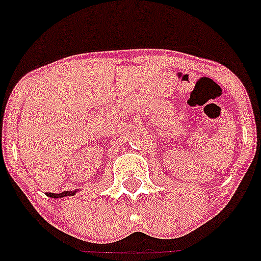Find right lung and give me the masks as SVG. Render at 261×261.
I'll return each mask as SVG.
<instances>
[{
    "label": "right lung",
    "instance_id": "1",
    "mask_svg": "<svg viewBox=\"0 0 261 261\" xmlns=\"http://www.w3.org/2000/svg\"><path fill=\"white\" fill-rule=\"evenodd\" d=\"M74 194H77V190L75 191H63L62 194H53V192H47V196L50 198H63V196H73Z\"/></svg>",
    "mask_w": 261,
    "mask_h": 261
}]
</instances>
